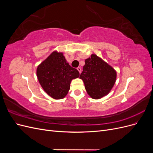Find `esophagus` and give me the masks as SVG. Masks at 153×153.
I'll return each mask as SVG.
<instances>
[{
	"label": "esophagus",
	"mask_w": 153,
	"mask_h": 153,
	"mask_svg": "<svg viewBox=\"0 0 153 153\" xmlns=\"http://www.w3.org/2000/svg\"><path fill=\"white\" fill-rule=\"evenodd\" d=\"M77 70L78 71V72H79L80 73H81V72H82V69H81L80 67L77 68Z\"/></svg>",
	"instance_id": "34e87169"
}]
</instances>
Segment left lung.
Segmentation results:
<instances>
[{"instance_id":"1","label":"left lung","mask_w":153,"mask_h":153,"mask_svg":"<svg viewBox=\"0 0 153 153\" xmlns=\"http://www.w3.org/2000/svg\"><path fill=\"white\" fill-rule=\"evenodd\" d=\"M116 78V71L96 54H92L91 57L85 59L80 76L87 94L95 100L103 98L109 93Z\"/></svg>"}]
</instances>
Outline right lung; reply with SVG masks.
Segmentation results:
<instances>
[{
    "label": "right lung",
    "instance_id": "1",
    "mask_svg": "<svg viewBox=\"0 0 153 153\" xmlns=\"http://www.w3.org/2000/svg\"><path fill=\"white\" fill-rule=\"evenodd\" d=\"M37 77L47 94L55 100L62 99L68 93L72 80L80 73L72 68L62 52L54 51L37 68Z\"/></svg>",
    "mask_w": 153,
    "mask_h": 153
}]
</instances>
